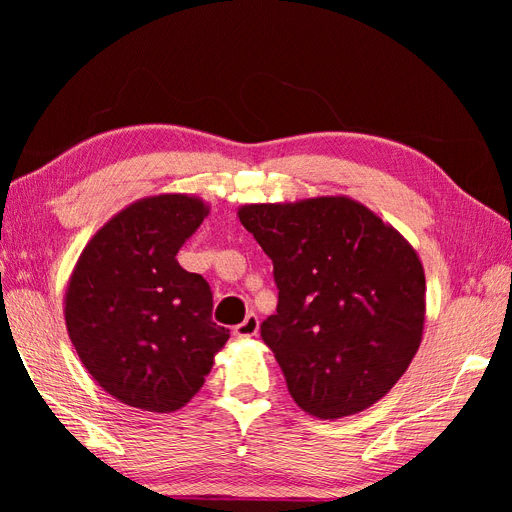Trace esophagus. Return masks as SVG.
<instances>
[{
    "instance_id": "34e87169",
    "label": "esophagus",
    "mask_w": 512,
    "mask_h": 512,
    "mask_svg": "<svg viewBox=\"0 0 512 512\" xmlns=\"http://www.w3.org/2000/svg\"><path fill=\"white\" fill-rule=\"evenodd\" d=\"M258 329H260L258 316L256 314H247L245 320L241 324H237L235 331H232V333H235V337H254L258 333Z\"/></svg>"
}]
</instances>
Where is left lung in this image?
Listing matches in <instances>:
<instances>
[{"label": "left lung", "instance_id": "obj_1", "mask_svg": "<svg viewBox=\"0 0 512 512\" xmlns=\"http://www.w3.org/2000/svg\"><path fill=\"white\" fill-rule=\"evenodd\" d=\"M237 215L273 260L277 312L260 335L297 406L322 421L374 406L423 339L414 247L348 196L243 205Z\"/></svg>", "mask_w": 512, "mask_h": 512}]
</instances>
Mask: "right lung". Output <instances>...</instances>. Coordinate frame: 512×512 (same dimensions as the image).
<instances>
[{"label": "right lung", "mask_w": 512, "mask_h": 512, "mask_svg": "<svg viewBox=\"0 0 512 512\" xmlns=\"http://www.w3.org/2000/svg\"><path fill=\"white\" fill-rule=\"evenodd\" d=\"M207 215L198 196L141 198L113 215L76 260L64 297L70 342L121 404L160 414L183 408L228 342L230 331L211 320L205 277L177 262Z\"/></svg>", "instance_id": "right-lung-1"}]
</instances>
